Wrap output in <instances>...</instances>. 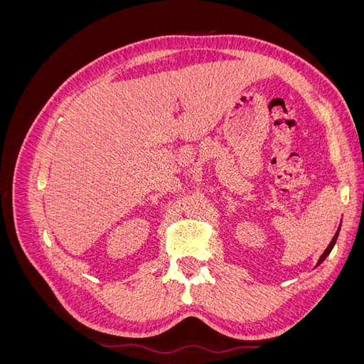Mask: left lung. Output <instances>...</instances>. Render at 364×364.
I'll return each instance as SVG.
<instances>
[{
	"mask_svg": "<svg viewBox=\"0 0 364 364\" xmlns=\"http://www.w3.org/2000/svg\"><path fill=\"white\" fill-rule=\"evenodd\" d=\"M340 226H341V223H340ZM340 226H338V229H337V232L334 234V237H333V240H331V243H329L328 245V247L325 249V252L322 253V255H321V258H318V261H317V264H316V266H318V264H321L328 255H329V252H331L333 250V247H334V245H336V241H337V237H338V232H340Z\"/></svg>",
	"mask_w": 364,
	"mask_h": 364,
	"instance_id": "left-lung-1",
	"label": "left lung"
}]
</instances>
